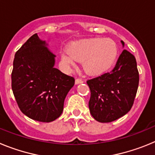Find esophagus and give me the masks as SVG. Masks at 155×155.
Here are the masks:
<instances>
[{"label": "esophagus", "mask_w": 155, "mask_h": 155, "mask_svg": "<svg viewBox=\"0 0 155 155\" xmlns=\"http://www.w3.org/2000/svg\"><path fill=\"white\" fill-rule=\"evenodd\" d=\"M81 83H83V81H82L81 79H80V78H77L76 80H75V84H81Z\"/></svg>", "instance_id": "obj_1"}]
</instances>
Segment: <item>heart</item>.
Wrapping results in <instances>:
<instances>
[{"mask_svg":"<svg viewBox=\"0 0 155 155\" xmlns=\"http://www.w3.org/2000/svg\"><path fill=\"white\" fill-rule=\"evenodd\" d=\"M118 54L116 43L112 39L93 38L65 49L61 58L65 64L75 66L83 61V69L88 74H102L112 67Z\"/></svg>","mask_w":155,"mask_h":155,"instance_id":"heart-1","label":"heart"}]
</instances>
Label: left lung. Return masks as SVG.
<instances>
[{"instance_id": "left-lung-1", "label": "left lung", "mask_w": 155, "mask_h": 155, "mask_svg": "<svg viewBox=\"0 0 155 155\" xmlns=\"http://www.w3.org/2000/svg\"><path fill=\"white\" fill-rule=\"evenodd\" d=\"M123 47L124 42L121 40ZM91 91L90 113L100 123H110L130 110L139 84L136 59L124 50L110 72L87 81Z\"/></svg>"}]
</instances>
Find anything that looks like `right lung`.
<instances>
[{
  "label": "right lung",
  "instance_id": "1",
  "mask_svg": "<svg viewBox=\"0 0 155 155\" xmlns=\"http://www.w3.org/2000/svg\"><path fill=\"white\" fill-rule=\"evenodd\" d=\"M49 44L31 35L15 55L12 87L19 109L28 118L50 123L64 110L66 96L74 84L73 77L55 68L56 56Z\"/></svg>",
  "mask_w": 155,
  "mask_h": 155
}]
</instances>
